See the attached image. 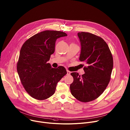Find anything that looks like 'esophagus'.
Listing matches in <instances>:
<instances>
[{"label": "esophagus", "mask_w": 130, "mask_h": 130, "mask_svg": "<svg viewBox=\"0 0 130 130\" xmlns=\"http://www.w3.org/2000/svg\"><path fill=\"white\" fill-rule=\"evenodd\" d=\"M67 75H70V74L71 73L70 71H69L68 70H67Z\"/></svg>", "instance_id": "34e87169"}]
</instances>
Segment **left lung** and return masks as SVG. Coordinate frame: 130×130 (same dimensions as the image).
Instances as JSON below:
<instances>
[{
    "mask_svg": "<svg viewBox=\"0 0 130 130\" xmlns=\"http://www.w3.org/2000/svg\"><path fill=\"white\" fill-rule=\"evenodd\" d=\"M81 50L79 59L87 67L85 74L71 73L73 82L70 85L71 94L79 101L88 102L101 94L109 82L113 68L111 53L104 40L89 32L77 34Z\"/></svg>",
    "mask_w": 130,
    "mask_h": 130,
    "instance_id": "left-lung-1",
    "label": "left lung"
}]
</instances>
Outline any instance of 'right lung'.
<instances>
[{"label":"right lung","instance_id":"right-lung-1","mask_svg":"<svg viewBox=\"0 0 130 130\" xmlns=\"http://www.w3.org/2000/svg\"><path fill=\"white\" fill-rule=\"evenodd\" d=\"M65 36L67 34L62 31L45 30L23 44L17 71L25 89L33 98L43 100L51 96L58 82L67 73L63 67L53 68L47 63L55 52L56 40Z\"/></svg>","mask_w":130,"mask_h":130}]
</instances>
